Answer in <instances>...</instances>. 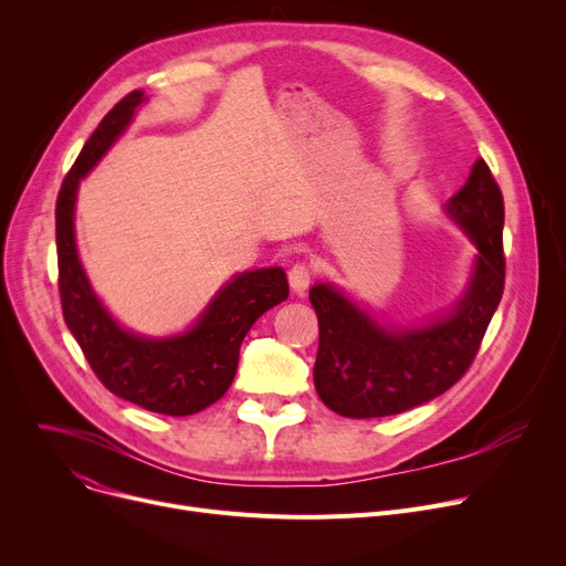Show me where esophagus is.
<instances>
[{
    "instance_id": "34e87169",
    "label": "esophagus",
    "mask_w": 566,
    "mask_h": 566,
    "mask_svg": "<svg viewBox=\"0 0 566 566\" xmlns=\"http://www.w3.org/2000/svg\"><path fill=\"white\" fill-rule=\"evenodd\" d=\"M312 282V268L307 263H293L289 268V284L293 293H305Z\"/></svg>"
}]
</instances>
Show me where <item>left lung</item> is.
Listing matches in <instances>:
<instances>
[{
  "label": "left lung",
  "instance_id": "left-lung-1",
  "mask_svg": "<svg viewBox=\"0 0 566 566\" xmlns=\"http://www.w3.org/2000/svg\"><path fill=\"white\" fill-rule=\"evenodd\" d=\"M444 213L478 248L470 282L448 314L397 328L380 325L335 284L310 289L318 316L314 385L344 418H385L427 403L448 392L480 350L504 289V201L482 158Z\"/></svg>",
  "mask_w": 566,
  "mask_h": 566
}]
</instances>
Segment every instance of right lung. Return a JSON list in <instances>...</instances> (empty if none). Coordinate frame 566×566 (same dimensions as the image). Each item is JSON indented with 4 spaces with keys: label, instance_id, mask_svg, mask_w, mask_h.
I'll use <instances>...</instances> for the list:
<instances>
[{
    "label": "right lung",
    "instance_id": "add662e5",
    "mask_svg": "<svg viewBox=\"0 0 566 566\" xmlns=\"http://www.w3.org/2000/svg\"><path fill=\"white\" fill-rule=\"evenodd\" d=\"M146 101H118L86 139L56 197L59 295L69 331L105 388L151 412L184 418L216 403L235 376L238 353L254 321L289 298L280 265L233 275L181 335L142 337L118 325L94 293L75 245V199L82 178L130 126Z\"/></svg>",
    "mask_w": 566,
    "mask_h": 566
}]
</instances>
